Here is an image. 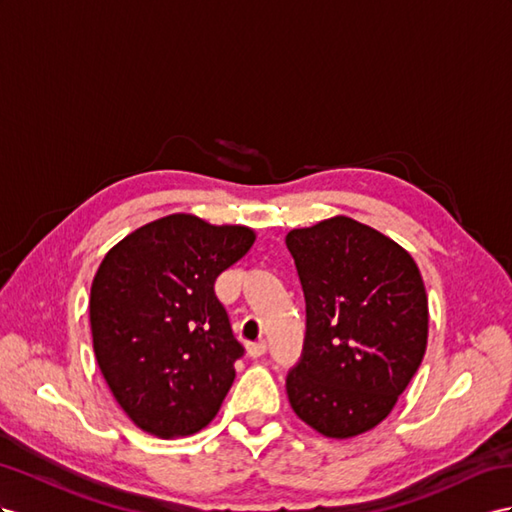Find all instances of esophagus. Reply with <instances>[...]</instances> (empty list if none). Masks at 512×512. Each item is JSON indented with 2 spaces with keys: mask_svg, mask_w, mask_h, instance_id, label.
Returning <instances> with one entry per match:
<instances>
[{
  "mask_svg": "<svg viewBox=\"0 0 512 512\" xmlns=\"http://www.w3.org/2000/svg\"><path fill=\"white\" fill-rule=\"evenodd\" d=\"M248 355H251L253 359L264 357L266 355V342H255V344L248 346Z\"/></svg>",
  "mask_w": 512,
  "mask_h": 512,
  "instance_id": "esophagus-1",
  "label": "esophagus"
}]
</instances>
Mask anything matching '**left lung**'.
<instances>
[{"label": "left lung", "instance_id": "obj_1", "mask_svg": "<svg viewBox=\"0 0 512 512\" xmlns=\"http://www.w3.org/2000/svg\"><path fill=\"white\" fill-rule=\"evenodd\" d=\"M307 331L287 374L294 413L320 435L357 437L391 413L428 342V298L413 257L348 216L292 229Z\"/></svg>", "mask_w": 512, "mask_h": 512}]
</instances>
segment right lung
Instances as JSON below:
<instances>
[{
    "mask_svg": "<svg viewBox=\"0 0 512 512\" xmlns=\"http://www.w3.org/2000/svg\"><path fill=\"white\" fill-rule=\"evenodd\" d=\"M255 233L170 214L103 257L90 287V331L116 402L155 437H186L216 417L244 346L214 292Z\"/></svg>",
    "mask_w": 512,
    "mask_h": 512,
    "instance_id": "add662e5",
    "label": "right lung"
}]
</instances>
